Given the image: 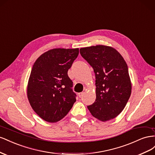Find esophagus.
I'll list each match as a JSON object with an SVG mask.
<instances>
[{
  "label": "esophagus",
  "instance_id": "1",
  "mask_svg": "<svg viewBox=\"0 0 155 155\" xmlns=\"http://www.w3.org/2000/svg\"><path fill=\"white\" fill-rule=\"evenodd\" d=\"M85 92H86V90H84V91H83L82 92H81V93H79V94H78V97H82L83 96V95L85 94Z\"/></svg>",
  "mask_w": 155,
  "mask_h": 155
}]
</instances>
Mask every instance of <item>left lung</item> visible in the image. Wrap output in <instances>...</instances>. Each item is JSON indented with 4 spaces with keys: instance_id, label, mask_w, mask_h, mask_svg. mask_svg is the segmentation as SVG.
<instances>
[{
    "instance_id": "1",
    "label": "left lung",
    "mask_w": 155,
    "mask_h": 155,
    "mask_svg": "<svg viewBox=\"0 0 155 155\" xmlns=\"http://www.w3.org/2000/svg\"><path fill=\"white\" fill-rule=\"evenodd\" d=\"M81 56L94 69L96 99L87 108L102 121L120 114L131 94V82L127 63L115 48L104 45L81 48Z\"/></svg>"
}]
</instances>
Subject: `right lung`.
Wrapping results in <instances>:
<instances>
[{
    "mask_svg": "<svg viewBox=\"0 0 155 155\" xmlns=\"http://www.w3.org/2000/svg\"><path fill=\"white\" fill-rule=\"evenodd\" d=\"M79 49L54 48L35 61L27 86L29 103L43 120L55 123L68 114L76 101L68 74Z\"/></svg>",
    "mask_w": 155,
    "mask_h": 155,
    "instance_id": "1",
    "label": "right lung"
}]
</instances>
